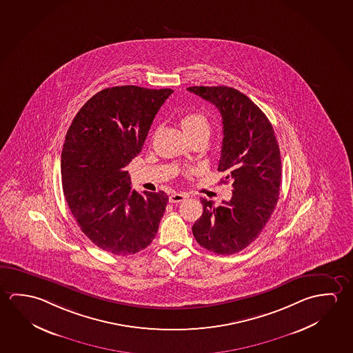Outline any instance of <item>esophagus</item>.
Instances as JSON below:
<instances>
[{
	"label": "esophagus",
	"mask_w": 353,
	"mask_h": 353,
	"mask_svg": "<svg viewBox=\"0 0 353 353\" xmlns=\"http://www.w3.org/2000/svg\"><path fill=\"white\" fill-rule=\"evenodd\" d=\"M185 194H183V193H172L170 196V203H179L185 201Z\"/></svg>",
	"instance_id": "1"
}]
</instances>
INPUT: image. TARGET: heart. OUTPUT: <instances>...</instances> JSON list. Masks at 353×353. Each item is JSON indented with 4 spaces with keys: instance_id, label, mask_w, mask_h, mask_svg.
<instances>
[{
    "instance_id": "1",
    "label": "heart",
    "mask_w": 353,
    "mask_h": 353,
    "mask_svg": "<svg viewBox=\"0 0 353 353\" xmlns=\"http://www.w3.org/2000/svg\"><path fill=\"white\" fill-rule=\"evenodd\" d=\"M181 127L188 139L201 137L207 140L210 133V121L202 112H188L181 117Z\"/></svg>"
}]
</instances>
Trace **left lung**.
I'll list each match as a JSON object with an SVG mask.
<instances>
[{"label":"left lung","instance_id":"8db88e82","mask_svg":"<svg viewBox=\"0 0 353 353\" xmlns=\"http://www.w3.org/2000/svg\"><path fill=\"white\" fill-rule=\"evenodd\" d=\"M187 90L219 110L224 138L218 170L232 181L229 202L215 207L212 201L201 199L202 216L192 232L204 249L236 254L259 237L277 205L282 176L279 146L266 114L243 93L226 86Z\"/></svg>","mask_w":353,"mask_h":353}]
</instances>
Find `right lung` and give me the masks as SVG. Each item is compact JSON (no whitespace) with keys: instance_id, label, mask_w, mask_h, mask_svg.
Instances as JSON below:
<instances>
[{"instance_id":"right-lung-1","label":"right lung","mask_w":353,"mask_h":353,"mask_svg":"<svg viewBox=\"0 0 353 353\" xmlns=\"http://www.w3.org/2000/svg\"><path fill=\"white\" fill-rule=\"evenodd\" d=\"M171 88H104L77 112L61 151V181L76 221L96 246L137 254L157 236L168 196L132 191L127 166L141 151Z\"/></svg>"}]
</instances>
